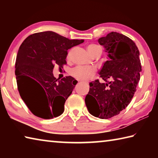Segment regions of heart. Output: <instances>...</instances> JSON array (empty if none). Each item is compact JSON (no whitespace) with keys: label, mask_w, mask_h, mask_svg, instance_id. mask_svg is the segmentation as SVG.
Returning <instances> with one entry per match:
<instances>
[{"label":"heart","mask_w":158,"mask_h":158,"mask_svg":"<svg viewBox=\"0 0 158 158\" xmlns=\"http://www.w3.org/2000/svg\"><path fill=\"white\" fill-rule=\"evenodd\" d=\"M88 52L90 55L93 56L98 50L102 49L100 46L97 44H91L87 47ZM72 51H69L68 53V58L71 57ZM70 74L74 78L82 81H88V80L93 78L95 74V69L93 68H89V67L84 66H77L70 71Z\"/></svg>","instance_id":"b5f03b06"}]
</instances>
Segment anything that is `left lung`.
I'll list each match as a JSON object with an SVG mask.
<instances>
[{
    "instance_id": "1",
    "label": "left lung",
    "mask_w": 158,
    "mask_h": 158,
    "mask_svg": "<svg viewBox=\"0 0 158 158\" xmlns=\"http://www.w3.org/2000/svg\"><path fill=\"white\" fill-rule=\"evenodd\" d=\"M109 53L99 79L90 83L85 102L89 113L99 118L108 119L119 114L129 105L140 79L139 52L129 37L116 32L98 40Z\"/></svg>"
}]
</instances>
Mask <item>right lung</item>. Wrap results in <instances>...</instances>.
Here are the masks:
<instances>
[{
	"mask_svg": "<svg viewBox=\"0 0 158 158\" xmlns=\"http://www.w3.org/2000/svg\"><path fill=\"white\" fill-rule=\"evenodd\" d=\"M84 42L45 31L31 35L21 44L15 63L17 89L35 116L52 119L63 113L77 81L70 76L55 78L53 69L66 65L68 50Z\"/></svg>",
	"mask_w": 158,
	"mask_h": 158,
	"instance_id": "add662e5",
	"label": "right lung"
}]
</instances>
